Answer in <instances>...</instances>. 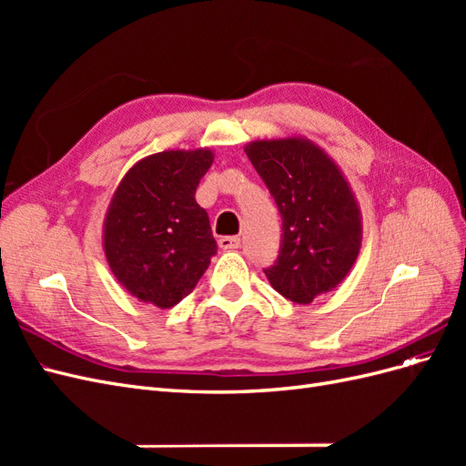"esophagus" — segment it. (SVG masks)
<instances>
[{"label":"esophagus","instance_id":"34e87169","mask_svg":"<svg viewBox=\"0 0 466 466\" xmlns=\"http://www.w3.org/2000/svg\"><path fill=\"white\" fill-rule=\"evenodd\" d=\"M219 247H221L223 250H233V248H238V247H241V238H238V237H233V235L221 237V238H219Z\"/></svg>","mask_w":466,"mask_h":466}]
</instances>
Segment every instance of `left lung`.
<instances>
[{"label":"left lung","instance_id":"obj_1","mask_svg":"<svg viewBox=\"0 0 466 466\" xmlns=\"http://www.w3.org/2000/svg\"><path fill=\"white\" fill-rule=\"evenodd\" d=\"M281 214V245L264 270L286 299L307 305L332 291L356 264L363 223L342 168L301 136L255 139L245 146Z\"/></svg>","mask_w":466,"mask_h":466}]
</instances>
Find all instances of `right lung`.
Here are the masks:
<instances>
[{
	"label": "right lung",
	"instance_id": "1",
	"mask_svg": "<svg viewBox=\"0 0 466 466\" xmlns=\"http://www.w3.org/2000/svg\"><path fill=\"white\" fill-rule=\"evenodd\" d=\"M214 151L167 149L134 163L103 223L110 272L136 299L171 309L198 284L218 245L194 194Z\"/></svg>",
	"mask_w": 466,
	"mask_h": 466
}]
</instances>
